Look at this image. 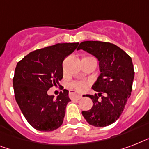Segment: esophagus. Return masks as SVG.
<instances>
[{
	"instance_id": "esophagus-1",
	"label": "esophagus",
	"mask_w": 149,
	"mask_h": 149,
	"mask_svg": "<svg viewBox=\"0 0 149 149\" xmlns=\"http://www.w3.org/2000/svg\"><path fill=\"white\" fill-rule=\"evenodd\" d=\"M82 97L83 96L81 94H78L77 92H75L74 91H70V99H77V100H79L81 99Z\"/></svg>"
}]
</instances>
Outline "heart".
<instances>
[{
	"instance_id": "obj_1",
	"label": "heart",
	"mask_w": 149,
	"mask_h": 149,
	"mask_svg": "<svg viewBox=\"0 0 149 149\" xmlns=\"http://www.w3.org/2000/svg\"><path fill=\"white\" fill-rule=\"evenodd\" d=\"M70 86L76 91H84L86 88V84L84 81H72L70 84Z\"/></svg>"
}]
</instances>
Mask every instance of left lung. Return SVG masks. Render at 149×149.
Wrapping results in <instances>:
<instances>
[{
	"instance_id": "left-lung-1",
	"label": "left lung",
	"mask_w": 149,
	"mask_h": 149,
	"mask_svg": "<svg viewBox=\"0 0 149 149\" xmlns=\"http://www.w3.org/2000/svg\"><path fill=\"white\" fill-rule=\"evenodd\" d=\"M79 49L97 58L100 72L92 86L98 95H86L92 100L93 106L82 114L91 125L106 127L119 118L131 96L134 77L132 58L117 45L100 41L83 42Z\"/></svg>"
}]
</instances>
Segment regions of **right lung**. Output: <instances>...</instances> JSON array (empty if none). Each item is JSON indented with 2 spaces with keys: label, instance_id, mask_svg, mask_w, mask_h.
<instances>
[{
  "label": "right lung",
  "instance_id": "right-lung-1",
  "mask_svg": "<svg viewBox=\"0 0 149 149\" xmlns=\"http://www.w3.org/2000/svg\"><path fill=\"white\" fill-rule=\"evenodd\" d=\"M79 42L58 43L31 52L17 63L13 78L16 102L28 122L36 130L51 132L63 125L69 91L48 95L63 79V62Z\"/></svg>",
  "mask_w": 149,
  "mask_h": 149
}]
</instances>
